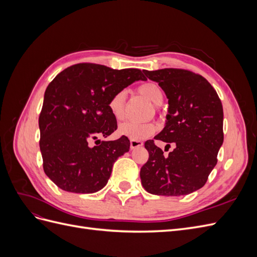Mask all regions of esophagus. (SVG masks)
Segmentation results:
<instances>
[{"mask_svg":"<svg viewBox=\"0 0 257 257\" xmlns=\"http://www.w3.org/2000/svg\"><path fill=\"white\" fill-rule=\"evenodd\" d=\"M143 145H144V143L142 141H134V139H131V141H130V148L132 150L135 149V148L142 147Z\"/></svg>","mask_w":257,"mask_h":257,"instance_id":"obj_1","label":"esophagus"}]
</instances>
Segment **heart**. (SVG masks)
Returning <instances> with one entry per match:
<instances>
[{
  "mask_svg": "<svg viewBox=\"0 0 257 257\" xmlns=\"http://www.w3.org/2000/svg\"><path fill=\"white\" fill-rule=\"evenodd\" d=\"M141 95L146 97L154 106L162 104L164 98V93L158 83L148 81L142 83L137 88ZM124 105H125V92L118 91L109 98L108 109L115 120H121L124 116ZM155 126L151 123H136V122H124L119 126V134L128 137L134 141L145 139L154 134Z\"/></svg>",
  "mask_w": 257,
  "mask_h": 257,
  "instance_id": "obj_1",
  "label": "heart"
}]
</instances>
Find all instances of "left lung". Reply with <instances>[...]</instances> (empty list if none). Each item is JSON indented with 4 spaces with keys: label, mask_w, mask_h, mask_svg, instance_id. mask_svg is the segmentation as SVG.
<instances>
[{
    "label": "left lung",
    "mask_w": 257,
    "mask_h": 257,
    "mask_svg": "<svg viewBox=\"0 0 257 257\" xmlns=\"http://www.w3.org/2000/svg\"><path fill=\"white\" fill-rule=\"evenodd\" d=\"M144 73L159 82L169 104L166 125L155 139L175 149L165 157L153 139L145 143L149 159L141 169L142 184L153 195H186L203 188L216 165L224 139L221 99L206 78L188 69Z\"/></svg>",
    "instance_id": "1"
}]
</instances>
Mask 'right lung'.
Here are the masks:
<instances>
[{
    "label": "right lung",
    "mask_w": 257,
    "mask_h": 257,
    "mask_svg": "<svg viewBox=\"0 0 257 257\" xmlns=\"http://www.w3.org/2000/svg\"><path fill=\"white\" fill-rule=\"evenodd\" d=\"M146 80L141 69H112L79 63L57 75L45 91L38 118L45 174L60 189L94 193L103 189L113 163L130 149V141L89 143L118 128L108 109L109 98L135 80Z\"/></svg>",
    "instance_id": "obj_1"
}]
</instances>
